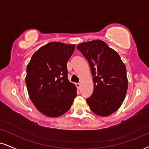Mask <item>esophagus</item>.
I'll list each match as a JSON object with an SVG mask.
<instances>
[{
	"label": "esophagus",
	"instance_id": "34e87169",
	"mask_svg": "<svg viewBox=\"0 0 149 149\" xmlns=\"http://www.w3.org/2000/svg\"><path fill=\"white\" fill-rule=\"evenodd\" d=\"M76 86H77V88H80V86H81V84L79 83V82H78V83H76Z\"/></svg>",
	"mask_w": 149,
	"mask_h": 149
}]
</instances>
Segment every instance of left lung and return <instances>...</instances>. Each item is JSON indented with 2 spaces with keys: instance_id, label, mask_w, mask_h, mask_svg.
I'll return each mask as SVG.
<instances>
[{
  "instance_id": "1",
  "label": "left lung",
  "mask_w": 149,
  "mask_h": 149,
  "mask_svg": "<svg viewBox=\"0 0 149 149\" xmlns=\"http://www.w3.org/2000/svg\"><path fill=\"white\" fill-rule=\"evenodd\" d=\"M89 64L94 89L86 102L94 113L108 116L121 106L128 88L127 69L119 54L104 41L95 40L76 47Z\"/></svg>"
}]
</instances>
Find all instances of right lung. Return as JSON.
<instances>
[{
    "label": "right lung",
    "mask_w": 149,
    "mask_h": 149,
    "mask_svg": "<svg viewBox=\"0 0 149 149\" xmlns=\"http://www.w3.org/2000/svg\"><path fill=\"white\" fill-rule=\"evenodd\" d=\"M75 45L47 43L37 50L27 66L28 93L38 110L48 117L61 116L70 109L76 86L68 80L67 63Z\"/></svg>",
    "instance_id": "obj_1"
}]
</instances>
